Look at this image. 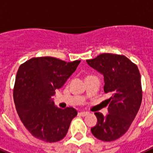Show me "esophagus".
Returning <instances> with one entry per match:
<instances>
[{
	"label": "esophagus",
	"mask_w": 153,
	"mask_h": 153,
	"mask_svg": "<svg viewBox=\"0 0 153 153\" xmlns=\"http://www.w3.org/2000/svg\"><path fill=\"white\" fill-rule=\"evenodd\" d=\"M78 114L80 115V117H85L86 115L88 114V112H80Z\"/></svg>",
	"instance_id": "esophagus-1"
}]
</instances>
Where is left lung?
<instances>
[{
	"label": "left lung",
	"instance_id": "1",
	"mask_svg": "<svg viewBox=\"0 0 153 153\" xmlns=\"http://www.w3.org/2000/svg\"><path fill=\"white\" fill-rule=\"evenodd\" d=\"M86 61L104 76V91L110 95L108 114L104 117L96 112L97 123L91 132L98 140L113 141L127 132L141 105L139 69L125 56L112 53H102Z\"/></svg>",
	"mask_w": 153,
	"mask_h": 153
}]
</instances>
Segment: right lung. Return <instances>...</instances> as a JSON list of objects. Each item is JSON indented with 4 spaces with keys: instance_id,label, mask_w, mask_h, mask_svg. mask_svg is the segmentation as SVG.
<instances>
[{
    "instance_id": "obj_1",
    "label": "right lung",
    "mask_w": 153,
    "mask_h": 153,
    "mask_svg": "<svg viewBox=\"0 0 153 153\" xmlns=\"http://www.w3.org/2000/svg\"><path fill=\"white\" fill-rule=\"evenodd\" d=\"M80 62L43 56L32 58L19 67L13 89L14 103L24 125L37 139L53 143L67 134L77 112L72 107L57 108L52 97L56 89L65 85Z\"/></svg>"
}]
</instances>
